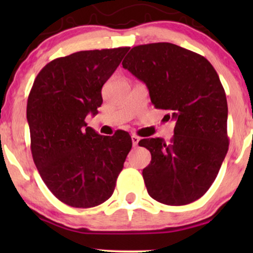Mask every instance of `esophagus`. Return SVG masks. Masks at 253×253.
I'll return each instance as SVG.
<instances>
[{
    "instance_id": "1",
    "label": "esophagus",
    "mask_w": 253,
    "mask_h": 253,
    "mask_svg": "<svg viewBox=\"0 0 253 253\" xmlns=\"http://www.w3.org/2000/svg\"><path fill=\"white\" fill-rule=\"evenodd\" d=\"M131 139H132L133 147H137L138 146V143H139V140H140V138L138 137V136H136V134H133V136L131 137Z\"/></svg>"
}]
</instances>
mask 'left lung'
I'll return each mask as SVG.
<instances>
[{"instance_id": "1", "label": "left lung", "mask_w": 253, "mask_h": 253, "mask_svg": "<svg viewBox=\"0 0 253 253\" xmlns=\"http://www.w3.org/2000/svg\"><path fill=\"white\" fill-rule=\"evenodd\" d=\"M124 69L145 83L155 108L174 120V136L141 139L151 152L143 169L147 192L159 203L186 205L205 195L228 152V106L213 65L177 44L157 42L133 47Z\"/></svg>"}]
</instances>
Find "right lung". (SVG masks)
<instances>
[{
    "label": "right lung",
    "instance_id": "obj_1",
    "mask_svg": "<svg viewBox=\"0 0 253 253\" xmlns=\"http://www.w3.org/2000/svg\"><path fill=\"white\" fill-rule=\"evenodd\" d=\"M129 47L77 51L44 65L27 100L31 151L39 174L62 203L89 209L105 203L132 147L130 134L101 136L85 122L98 114L101 88Z\"/></svg>",
    "mask_w": 253,
    "mask_h": 253
}]
</instances>
